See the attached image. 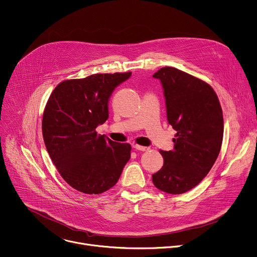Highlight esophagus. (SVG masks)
Wrapping results in <instances>:
<instances>
[{
	"mask_svg": "<svg viewBox=\"0 0 257 257\" xmlns=\"http://www.w3.org/2000/svg\"><path fill=\"white\" fill-rule=\"evenodd\" d=\"M133 148H134L135 150H137V151H142V152H145V151H148V150H149V148H147V147L138 146V145H134Z\"/></svg>",
	"mask_w": 257,
	"mask_h": 257,
	"instance_id": "esophagus-1",
	"label": "esophagus"
}]
</instances>
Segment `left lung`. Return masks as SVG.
<instances>
[{"label":"left lung","mask_w":257,"mask_h":257,"mask_svg":"<svg viewBox=\"0 0 257 257\" xmlns=\"http://www.w3.org/2000/svg\"><path fill=\"white\" fill-rule=\"evenodd\" d=\"M161 80L167 119L176 130L172 151H160L162 168L153 174L157 189L172 195L195 188L211 170L223 137L222 109L207 82L171 66L153 76Z\"/></svg>","instance_id":"left-lung-1"}]
</instances>
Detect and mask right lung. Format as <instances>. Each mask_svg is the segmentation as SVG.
<instances>
[{"label":"right lung","mask_w":257,"mask_h":257,"mask_svg":"<svg viewBox=\"0 0 257 257\" xmlns=\"http://www.w3.org/2000/svg\"><path fill=\"white\" fill-rule=\"evenodd\" d=\"M130 76L126 72L64 80L46 103L42 120L46 149L61 177L81 193L109 190L130 159L129 144L114 143L95 130L108 118L111 92Z\"/></svg>","instance_id":"add662e5"}]
</instances>
